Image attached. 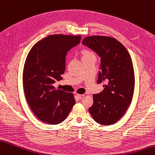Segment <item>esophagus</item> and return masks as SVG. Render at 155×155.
Here are the masks:
<instances>
[{
	"label": "esophagus",
	"mask_w": 155,
	"mask_h": 155,
	"mask_svg": "<svg viewBox=\"0 0 155 155\" xmlns=\"http://www.w3.org/2000/svg\"><path fill=\"white\" fill-rule=\"evenodd\" d=\"M76 96H77V97L78 99H82L84 96V94H77Z\"/></svg>",
	"instance_id": "34e87169"
}]
</instances>
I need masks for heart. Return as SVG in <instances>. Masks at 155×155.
<instances>
[{
	"label": "heart",
	"instance_id": "1",
	"mask_svg": "<svg viewBox=\"0 0 155 155\" xmlns=\"http://www.w3.org/2000/svg\"><path fill=\"white\" fill-rule=\"evenodd\" d=\"M92 55H93L92 53L90 51H88V50H84V51H83V52H82V57L91 56Z\"/></svg>",
	"mask_w": 155,
	"mask_h": 155
}]
</instances>
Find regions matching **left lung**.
Returning <instances> with one entry per match:
<instances>
[{
    "mask_svg": "<svg viewBox=\"0 0 155 155\" xmlns=\"http://www.w3.org/2000/svg\"><path fill=\"white\" fill-rule=\"evenodd\" d=\"M87 46L100 57L97 83L104 82L103 91L93 94L89 112L97 123L112 125L120 120L130 105L135 88V74L131 56L116 39L93 35L83 39Z\"/></svg>",
    "mask_w": 155,
    "mask_h": 155,
    "instance_id": "left-lung-1",
    "label": "left lung"
}]
</instances>
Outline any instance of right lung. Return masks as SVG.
Returning <instances> with one entry per match:
<instances>
[{
  "label": "right lung",
  "mask_w": 155,
  "mask_h": 155,
  "mask_svg": "<svg viewBox=\"0 0 155 155\" xmlns=\"http://www.w3.org/2000/svg\"><path fill=\"white\" fill-rule=\"evenodd\" d=\"M81 35L54 34L36 43L28 53L23 70V86L28 105L39 120L56 125L67 118L75 104L73 93L56 89L65 70L67 52Z\"/></svg>",
  "instance_id": "obj_1"
}]
</instances>
